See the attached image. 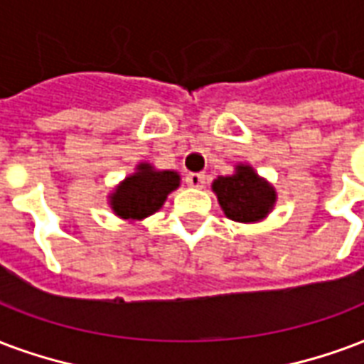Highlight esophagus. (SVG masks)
Masks as SVG:
<instances>
[{"label": "esophagus", "instance_id": "1", "mask_svg": "<svg viewBox=\"0 0 364 364\" xmlns=\"http://www.w3.org/2000/svg\"><path fill=\"white\" fill-rule=\"evenodd\" d=\"M185 181L189 187H195V189H203L206 185V175L204 173H187Z\"/></svg>", "mask_w": 364, "mask_h": 364}]
</instances>
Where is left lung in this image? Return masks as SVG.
Segmentation results:
<instances>
[{
  "label": "left lung",
  "instance_id": "8db88e82",
  "mask_svg": "<svg viewBox=\"0 0 364 364\" xmlns=\"http://www.w3.org/2000/svg\"><path fill=\"white\" fill-rule=\"evenodd\" d=\"M212 189L225 216L235 222H258L276 203V193L249 166H239L235 175L218 177Z\"/></svg>",
  "mask_w": 364,
  "mask_h": 364
}]
</instances>
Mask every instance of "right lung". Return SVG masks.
<instances>
[{"label":"right lung","mask_w":364,"mask_h":364,"mask_svg":"<svg viewBox=\"0 0 364 364\" xmlns=\"http://www.w3.org/2000/svg\"><path fill=\"white\" fill-rule=\"evenodd\" d=\"M177 187L179 175L175 171H154L148 164H141L139 171L117 187L112 196V208L125 220H142L154 214Z\"/></svg>","instance_id":"add662e5"}]
</instances>
